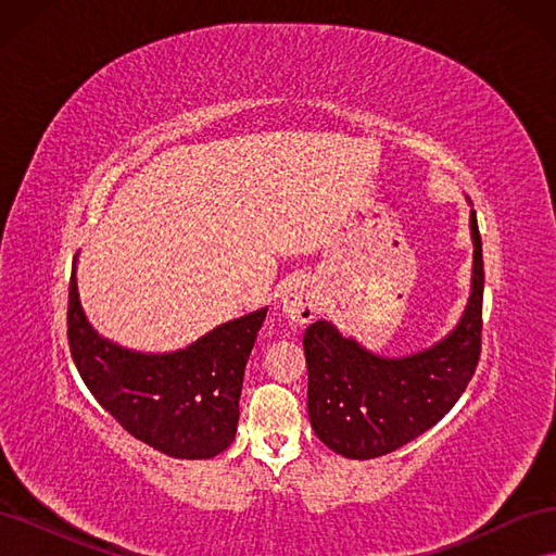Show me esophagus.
Returning <instances> with one entry per match:
<instances>
[{
  "mask_svg": "<svg viewBox=\"0 0 556 556\" xmlns=\"http://www.w3.org/2000/svg\"><path fill=\"white\" fill-rule=\"evenodd\" d=\"M280 308H282L285 317H288L294 325L311 323V319H315V315L319 311V294L315 290V285L308 280H299V282L290 285L280 299Z\"/></svg>",
  "mask_w": 556,
  "mask_h": 556,
  "instance_id": "obj_1",
  "label": "esophagus"
}]
</instances>
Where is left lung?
I'll return each instance as SVG.
<instances>
[{"mask_svg":"<svg viewBox=\"0 0 556 556\" xmlns=\"http://www.w3.org/2000/svg\"><path fill=\"white\" fill-rule=\"evenodd\" d=\"M473 276L468 304L445 339L406 357H382L327 319L304 333L308 417L317 439L348 459H374L431 429L473 378L482 333V241L470 211Z\"/></svg>","mask_w":556,"mask_h":556,"instance_id":"left-lung-1","label":"left lung"}]
</instances>
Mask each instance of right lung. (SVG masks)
Masks as SVG:
<instances>
[{"label": "right lung", "mask_w": 556, "mask_h": 556, "mask_svg": "<svg viewBox=\"0 0 556 556\" xmlns=\"http://www.w3.org/2000/svg\"><path fill=\"white\" fill-rule=\"evenodd\" d=\"M266 311L229 319L182 350L137 352L88 323L74 264L66 336L83 382L134 439L176 459H211L237 435L243 371Z\"/></svg>", "instance_id": "add662e5"}]
</instances>
